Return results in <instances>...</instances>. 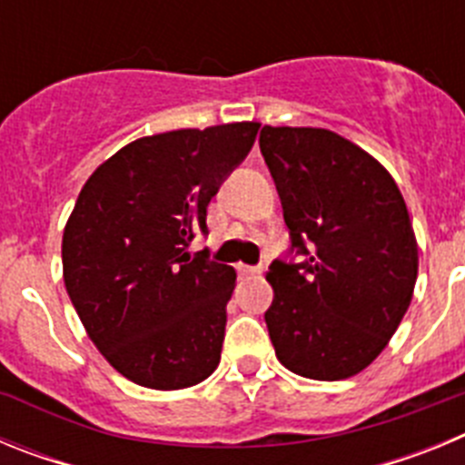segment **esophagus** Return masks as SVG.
<instances>
[{
	"label": "esophagus",
	"instance_id": "esophagus-1",
	"mask_svg": "<svg viewBox=\"0 0 465 465\" xmlns=\"http://www.w3.org/2000/svg\"><path fill=\"white\" fill-rule=\"evenodd\" d=\"M237 272L242 274V277H253V274H261L262 268L261 265H237Z\"/></svg>",
	"mask_w": 465,
	"mask_h": 465
}]
</instances>
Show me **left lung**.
Masks as SVG:
<instances>
[{"label":"left lung","mask_w":465,"mask_h":465,"mask_svg":"<svg viewBox=\"0 0 465 465\" xmlns=\"http://www.w3.org/2000/svg\"><path fill=\"white\" fill-rule=\"evenodd\" d=\"M261 153L289 225L265 312L274 354L310 380H347L372 363L408 312L417 240L391 174L323 127L261 130Z\"/></svg>","instance_id":"1"}]
</instances>
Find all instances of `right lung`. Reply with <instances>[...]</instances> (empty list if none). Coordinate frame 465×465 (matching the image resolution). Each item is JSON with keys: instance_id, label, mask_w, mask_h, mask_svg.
<instances>
[{"instance_id": "1", "label": "right lung", "mask_w": 465, "mask_h": 465, "mask_svg": "<svg viewBox=\"0 0 465 465\" xmlns=\"http://www.w3.org/2000/svg\"><path fill=\"white\" fill-rule=\"evenodd\" d=\"M258 123L172 130L123 146L90 174L64 225L63 272L88 338L123 377L174 391L221 361L235 270L186 252L252 151Z\"/></svg>"}]
</instances>
